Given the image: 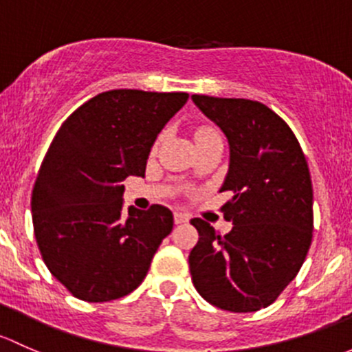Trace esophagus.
Segmentation results:
<instances>
[{"instance_id": "obj_1", "label": "esophagus", "mask_w": 352, "mask_h": 352, "mask_svg": "<svg viewBox=\"0 0 352 352\" xmlns=\"http://www.w3.org/2000/svg\"><path fill=\"white\" fill-rule=\"evenodd\" d=\"M190 220V217L186 213H181V212H175V223H186Z\"/></svg>"}]
</instances>
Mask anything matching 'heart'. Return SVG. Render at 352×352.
<instances>
[{
    "label": "heart",
    "mask_w": 352,
    "mask_h": 352,
    "mask_svg": "<svg viewBox=\"0 0 352 352\" xmlns=\"http://www.w3.org/2000/svg\"><path fill=\"white\" fill-rule=\"evenodd\" d=\"M219 135V133L215 132L213 129H210V126H201V129L197 130V133H195V140H203V139H208V137H215Z\"/></svg>",
    "instance_id": "obj_1"
}]
</instances>
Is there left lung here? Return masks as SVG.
I'll use <instances>...</instances> for the list:
<instances>
[{
	"instance_id": "1",
	"label": "left lung",
	"mask_w": 352,
	"mask_h": 352,
	"mask_svg": "<svg viewBox=\"0 0 352 352\" xmlns=\"http://www.w3.org/2000/svg\"><path fill=\"white\" fill-rule=\"evenodd\" d=\"M227 137L229 169L219 191H232L219 235L193 219L198 244L190 252L195 288L222 310L266 309L295 280L311 244L314 191L307 159L283 118L259 101L191 96Z\"/></svg>"
}]
</instances>
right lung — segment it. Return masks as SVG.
<instances>
[{
    "label": "right lung",
    "mask_w": 352,
    "mask_h": 352,
    "mask_svg": "<svg viewBox=\"0 0 352 352\" xmlns=\"http://www.w3.org/2000/svg\"><path fill=\"white\" fill-rule=\"evenodd\" d=\"M188 93L111 89L86 101L59 129L32 193L35 239L45 266L76 298L110 302L146 278L171 210L123 212L122 181L146 175L164 125Z\"/></svg>",
    "instance_id": "right-lung-1"
}]
</instances>
